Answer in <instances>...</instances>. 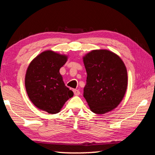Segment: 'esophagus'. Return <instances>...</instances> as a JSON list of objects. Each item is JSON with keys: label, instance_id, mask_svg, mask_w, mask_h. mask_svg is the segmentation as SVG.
Listing matches in <instances>:
<instances>
[{"label": "esophagus", "instance_id": "esophagus-1", "mask_svg": "<svg viewBox=\"0 0 155 155\" xmlns=\"http://www.w3.org/2000/svg\"><path fill=\"white\" fill-rule=\"evenodd\" d=\"M73 91H74V95H76V96H78L80 94V91L78 90H73Z\"/></svg>", "mask_w": 155, "mask_h": 155}]
</instances>
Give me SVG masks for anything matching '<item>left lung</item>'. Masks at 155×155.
<instances>
[{
	"mask_svg": "<svg viewBox=\"0 0 155 155\" xmlns=\"http://www.w3.org/2000/svg\"><path fill=\"white\" fill-rule=\"evenodd\" d=\"M87 83L83 96L91 111L103 114L122 101L127 88V71L120 57L107 50H95L83 57Z\"/></svg>",
	"mask_w": 155,
	"mask_h": 155,
	"instance_id": "1",
	"label": "left lung"
}]
</instances>
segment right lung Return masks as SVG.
<instances>
[{
    "label": "right lung",
    "instance_id": "obj_1",
    "mask_svg": "<svg viewBox=\"0 0 155 155\" xmlns=\"http://www.w3.org/2000/svg\"><path fill=\"white\" fill-rule=\"evenodd\" d=\"M67 57L47 51L34 59L27 68L25 87L28 98L38 109L54 114L74 93L65 85L59 70Z\"/></svg>",
    "mask_w": 155,
    "mask_h": 155
}]
</instances>
